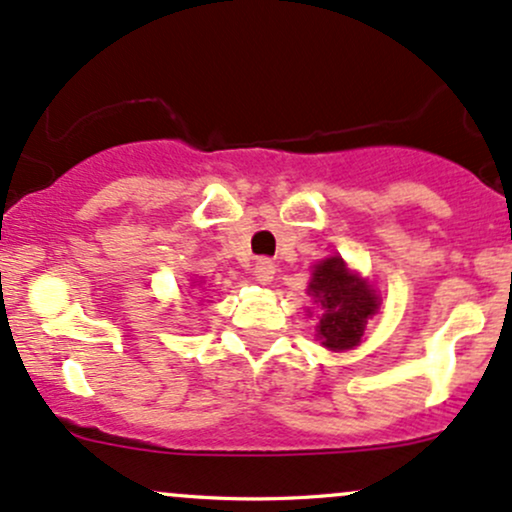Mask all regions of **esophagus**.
Segmentation results:
<instances>
[{"label":"esophagus","mask_w":512,"mask_h":512,"mask_svg":"<svg viewBox=\"0 0 512 512\" xmlns=\"http://www.w3.org/2000/svg\"><path fill=\"white\" fill-rule=\"evenodd\" d=\"M254 275H256L258 283L268 285L275 275V263L271 261V258H258L256 266H254Z\"/></svg>","instance_id":"34e87169"}]
</instances>
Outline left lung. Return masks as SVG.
Segmentation results:
<instances>
[{
  "instance_id": "8db88e82",
  "label": "left lung",
  "mask_w": 512,
  "mask_h": 512,
  "mask_svg": "<svg viewBox=\"0 0 512 512\" xmlns=\"http://www.w3.org/2000/svg\"><path fill=\"white\" fill-rule=\"evenodd\" d=\"M312 275L309 292L324 309L317 326L321 343L331 350L358 346L367 319L377 309L375 290L355 278L338 256L321 261Z\"/></svg>"
}]
</instances>
